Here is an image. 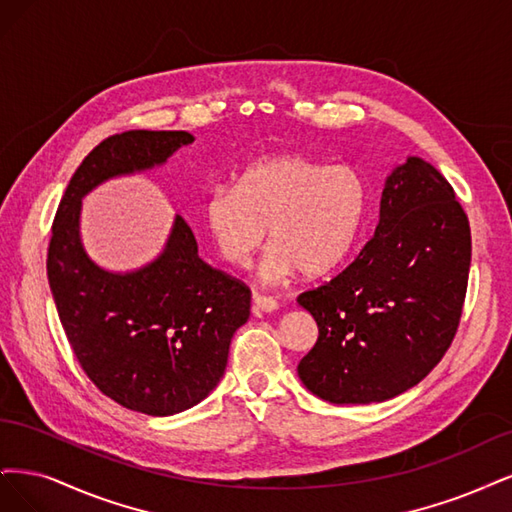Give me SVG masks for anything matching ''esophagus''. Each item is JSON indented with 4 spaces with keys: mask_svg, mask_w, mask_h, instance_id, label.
<instances>
[{
    "mask_svg": "<svg viewBox=\"0 0 512 512\" xmlns=\"http://www.w3.org/2000/svg\"><path fill=\"white\" fill-rule=\"evenodd\" d=\"M253 308L259 310V312H274L278 308V302L274 298H270V295L255 293L253 295Z\"/></svg>",
    "mask_w": 512,
    "mask_h": 512,
    "instance_id": "obj_1",
    "label": "esophagus"
}]
</instances>
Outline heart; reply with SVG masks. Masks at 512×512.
Masks as SVG:
<instances>
[{
	"instance_id": "1",
	"label": "heart",
	"mask_w": 512,
	"mask_h": 512,
	"mask_svg": "<svg viewBox=\"0 0 512 512\" xmlns=\"http://www.w3.org/2000/svg\"><path fill=\"white\" fill-rule=\"evenodd\" d=\"M368 187L353 166H325L285 153L244 168L236 187H217L202 202V221L219 257L246 268L263 242L272 251L263 278L321 276L351 253L366 217Z\"/></svg>"
}]
</instances>
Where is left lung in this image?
<instances>
[{
  "instance_id": "obj_1",
  "label": "left lung",
  "mask_w": 512,
  "mask_h": 512,
  "mask_svg": "<svg viewBox=\"0 0 512 512\" xmlns=\"http://www.w3.org/2000/svg\"><path fill=\"white\" fill-rule=\"evenodd\" d=\"M470 255V223L449 180L408 157L385 180L364 249L300 293L319 327L298 364L306 389L332 404H370L423 381L455 338Z\"/></svg>"
}]
</instances>
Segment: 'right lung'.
Listing matches in <instances>:
<instances>
[{
	"mask_svg": "<svg viewBox=\"0 0 512 512\" xmlns=\"http://www.w3.org/2000/svg\"><path fill=\"white\" fill-rule=\"evenodd\" d=\"M189 131L131 129L97 144L65 189L46 274L80 368L117 404L153 417L183 412L217 387L234 332L251 315V289L197 255L176 214L163 253L134 272H108L80 242V204L104 180L166 163Z\"/></svg>",
	"mask_w": 512,
	"mask_h": 512,
	"instance_id": "obj_1",
	"label": "right lung"
}]
</instances>
